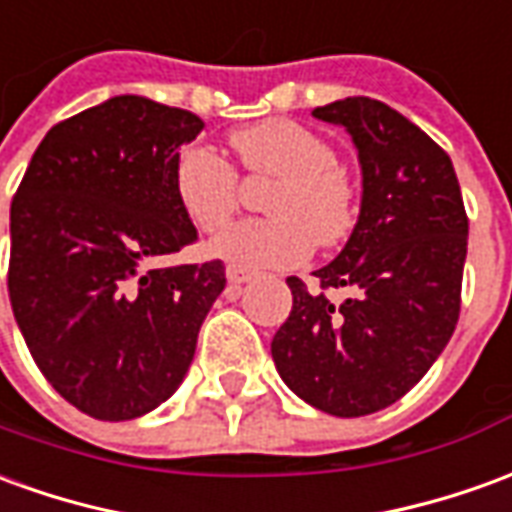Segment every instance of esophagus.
I'll return each mask as SVG.
<instances>
[{
  "mask_svg": "<svg viewBox=\"0 0 512 512\" xmlns=\"http://www.w3.org/2000/svg\"><path fill=\"white\" fill-rule=\"evenodd\" d=\"M226 278L231 286H242V284H248L250 278H253V273H250V270H245V267H239V264H228Z\"/></svg>",
  "mask_w": 512,
  "mask_h": 512,
  "instance_id": "obj_1",
  "label": "esophagus"
}]
</instances>
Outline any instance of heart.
<instances>
[{
	"instance_id": "1",
	"label": "heart",
	"mask_w": 512,
	"mask_h": 512,
	"mask_svg": "<svg viewBox=\"0 0 512 512\" xmlns=\"http://www.w3.org/2000/svg\"><path fill=\"white\" fill-rule=\"evenodd\" d=\"M228 146L250 176L275 179L264 195L270 217L242 220L209 242V253L245 270H284L311 248H336L355 226V190L328 140L284 118L228 134ZM181 212L201 231H217L237 212V170L209 148H184L173 162Z\"/></svg>"
}]
</instances>
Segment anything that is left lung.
<instances>
[{"label": "left lung", "instance_id": "obj_1", "mask_svg": "<svg viewBox=\"0 0 512 512\" xmlns=\"http://www.w3.org/2000/svg\"><path fill=\"white\" fill-rule=\"evenodd\" d=\"M361 162V212L317 289L286 278L292 311L273 336L289 389L331 416H366L405 397L447 347L460 317L469 217L447 151L389 104L333 101ZM347 288L342 304L324 295Z\"/></svg>", "mask_w": 512, "mask_h": 512}]
</instances>
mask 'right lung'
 Masks as SVG:
<instances>
[{"instance_id":"right-lung-1","label":"right lung","mask_w":512,"mask_h":512,"mask_svg":"<svg viewBox=\"0 0 512 512\" xmlns=\"http://www.w3.org/2000/svg\"><path fill=\"white\" fill-rule=\"evenodd\" d=\"M204 121L115 96L52 126L10 204L7 292L54 391L101 422L154 411L187 375L223 262L154 267L198 239L173 162Z\"/></svg>"}]
</instances>
